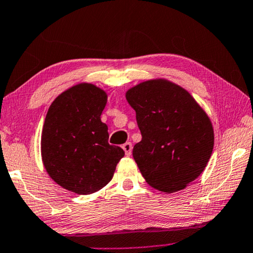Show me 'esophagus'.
Here are the masks:
<instances>
[{
    "mask_svg": "<svg viewBox=\"0 0 253 253\" xmlns=\"http://www.w3.org/2000/svg\"><path fill=\"white\" fill-rule=\"evenodd\" d=\"M122 148L124 149V152H126V156H130L131 153H132V144H131V142H129V141L126 142V144L122 146Z\"/></svg>",
    "mask_w": 253,
    "mask_h": 253,
    "instance_id": "1",
    "label": "esophagus"
}]
</instances>
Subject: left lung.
Masks as SVG:
<instances>
[{
    "mask_svg": "<svg viewBox=\"0 0 253 253\" xmlns=\"http://www.w3.org/2000/svg\"><path fill=\"white\" fill-rule=\"evenodd\" d=\"M126 97L142 137L132 151L142 177L161 192L184 189L210 160V119L187 91L166 80L142 82Z\"/></svg>",
    "mask_w": 253,
    "mask_h": 253,
    "instance_id": "8db88e82",
    "label": "left lung"
}]
</instances>
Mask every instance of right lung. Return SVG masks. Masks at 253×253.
<instances>
[{
	"label": "right lung",
	"instance_id": "1",
	"mask_svg": "<svg viewBox=\"0 0 253 253\" xmlns=\"http://www.w3.org/2000/svg\"><path fill=\"white\" fill-rule=\"evenodd\" d=\"M106 101L104 90L82 83L58 96L45 116L41 139L45 170L58 185L80 195L107 185L124 156L122 148L108 144V127L100 120Z\"/></svg>",
	"mask_w": 253,
	"mask_h": 253
}]
</instances>
